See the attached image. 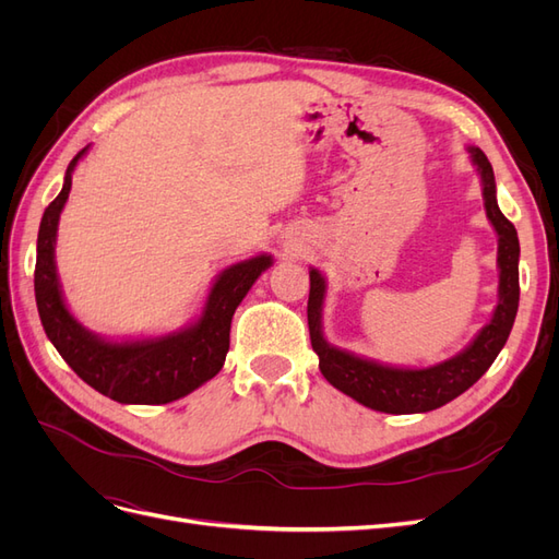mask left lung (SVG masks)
I'll return each mask as SVG.
<instances>
[{
	"instance_id": "1",
	"label": "left lung",
	"mask_w": 559,
	"mask_h": 559,
	"mask_svg": "<svg viewBox=\"0 0 559 559\" xmlns=\"http://www.w3.org/2000/svg\"><path fill=\"white\" fill-rule=\"evenodd\" d=\"M471 163L476 165L483 183V200L489 224L497 233V267H499V300L492 319L478 331V335L454 357L427 368L389 366L359 357L331 345L321 329L324 314L326 277L317 267H310V298H308V326L312 349L319 357V370L335 389L352 396L370 411L389 415L429 413L441 408L471 384H476L487 368L495 364L497 354L506 345L513 329L520 302V242L515 226L506 218L497 205V183L492 165L478 146H466Z\"/></svg>"
}]
</instances>
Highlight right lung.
<instances>
[{
	"mask_svg": "<svg viewBox=\"0 0 559 559\" xmlns=\"http://www.w3.org/2000/svg\"><path fill=\"white\" fill-rule=\"evenodd\" d=\"M88 148L91 146L81 148L72 158L64 173L62 191L41 216L35 267V296L41 326L60 357L95 392L132 405L173 403L191 394L224 368L230 347L233 314L253 282L273 265V257L259 253L218 273L200 317L175 333L109 341L88 331L67 308L56 267L60 212L72 191L74 167Z\"/></svg>",
	"mask_w": 559,
	"mask_h": 559,
	"instance_id": "right-lung-1",
	"label": "right lung"
}]
</instances>
